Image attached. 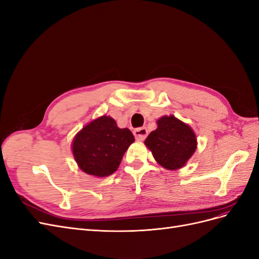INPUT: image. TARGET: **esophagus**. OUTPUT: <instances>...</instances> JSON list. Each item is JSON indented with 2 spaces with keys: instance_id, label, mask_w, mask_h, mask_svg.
<instances>
[{
  "instance_id": "obj_1",
  "label": "esophagus",
  "mask_w": 259,
  "mask_h": 259,
  "mask_svg": "<svg viewBox=\"0 0 259 259\" xmlns=\"http://www.w3.org/2000/svg\"><path fill=\"white\" fill-rule=\"evenodd\" d=\"M134 135L137 140H139V142H143V140H145V138L148 135V131L146 127H139L134 131Z\"/></svg>"
}]
</instances>
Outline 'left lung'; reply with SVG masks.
Wrapping results in <instances>:
<instances>
[{
	"label": "left lung",
	"mask_w": 259,
	"mask_h": 259,
	"mask_svg": "<svg viewBox=\"0 0 259 259\" xmlns=\"http://www.w3.org/2000/svg\"><path fill=\"white\" fill-rule=\"evenodd\" d=\"M156 125L145 140L146 147L160 166L168 170L184 167L197 150L194 131L173 114L161 116Z\"/></svg>",
	"instance_id": "left-lung-1"
}]
</instances>
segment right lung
<instances>
[{
    "label": "right lung",
    "mask_w": 259,
    "mask_h": 259,
    "mask_svg": "<svg viewBox=\"0 0 259 259\" xmlns=\"http://www.w3.org/2000/svg\"><path fill=\"white\" fill-rule=\"evenodd\" d=\"M134 142L128 128H120L110 115H101L76 133L71 150L84 173L107 177L117 169L124 153Z\"/></svg>",
    "instance_id": "right-lung-1"
}]
</instances>
